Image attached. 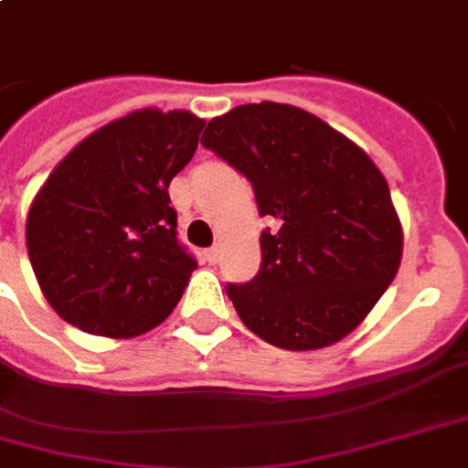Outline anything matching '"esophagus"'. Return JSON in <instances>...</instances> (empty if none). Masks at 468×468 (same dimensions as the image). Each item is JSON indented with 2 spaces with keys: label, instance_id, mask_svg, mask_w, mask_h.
<instances>
[{
  "label": "esophagus",
  "instance_id": "1",
  "mask_svg": "<svg viewBox=\"0 0 468 468\" xmlns=\"http://www.w3.org/2000/svg\"><path fill=\"white\" fill-rule=\"evenodd\" d=\"M203 255H206L207 265H216L218 258H220V250H218V248H207V250L203 252Z\"/></svg>",
  "mask_w": 468,
  "mask_h": 468
}]
</instances>
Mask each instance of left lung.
Listing matches in <instances>:
<instances>
[{
	"label": "left lung",
	"instance_id": "1",
	"mask_svg": "<svg viewBox=\"0 0 468 468\" xmlns=\"http://www.w3.org/2000/svg\"><path fill=\"white\" fill-rule=\"evenodd\" d=\"M200 144L252 183L261 272L228 297L250 332L292 352L330 347L365 320L397 275L401 223L389 186L362 148L310 111L245 103Z\"/></svg>",
	"mask_w": 468,
	"mask_h": 468
}]
</instances>
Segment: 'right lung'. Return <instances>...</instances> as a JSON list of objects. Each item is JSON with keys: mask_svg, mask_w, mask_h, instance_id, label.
<instances>
[{"mask_svg": "<svg viewBox=\"0 0 468 468\" xmlns=\"http://www.w3.org/2000/svg\"><path fill=\"white\" fill-rule=\"evenodd\" d=\"M203 126L190 111H133L93 131L49 173L31 200L27 250L61 320L128 340L173 313L198 262L176 240L168 186Z\"/></svg>", "mask_w": 468, "mask_h": 468, "instance_id": "1", "label": "right lung"}]
</instances>
